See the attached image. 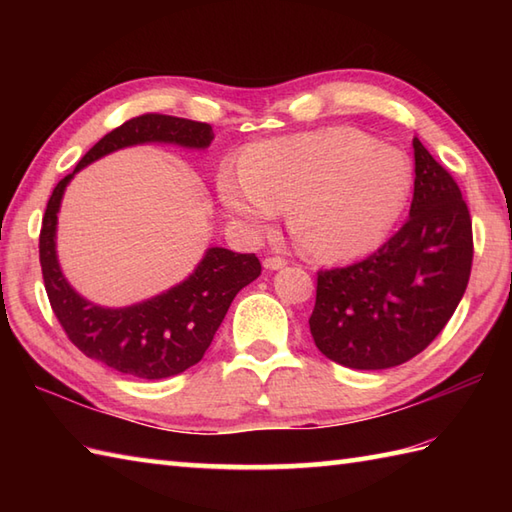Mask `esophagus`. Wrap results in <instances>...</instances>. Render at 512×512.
<instances>
[{
	"label": "esophagus",
	"instance_id": "obj_1",
	"mask_svg": "<svg viewBox=\"0 0 512 512\" xmlns=\"http://www.w3.org/2000/svg\"><path fill=\"white\" fill-rule=\"evenodd\" d=\"M286 266V259H281V257H266L264 259V268L266 270H279V268H284Z\"/></svg>",
	"mask_w": 512,
	"mask_h": 512
}]
</instances>
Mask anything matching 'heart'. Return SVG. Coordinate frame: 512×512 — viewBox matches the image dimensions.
<instances>
[{"mask_svg": "<svg viewBox=\"0 0 512 512\" xmlns=\"http://www.w3.org/2000/svg\"><path fill=\"white\" fill-rule=\"evenodd\" d=\"M411 184L402 151L339 127L253 145L242 169L220 173L217 193L224 209L255 231L292 204L290 228L301 250L350 259L385 242Z\"/></svg>", "mask_w": 512, "mask_h": 512, "instance_id": "obj_1", "label": "heart"}]
</instances>
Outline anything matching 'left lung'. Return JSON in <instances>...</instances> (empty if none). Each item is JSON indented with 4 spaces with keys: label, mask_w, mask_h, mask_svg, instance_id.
I'll list each match as a JSON object with an SVG mask.
<instances>
[{
    "label": "left lung",
    "mask_w": 512,
    "mask_h": 512,
    "mask_svg": "<svg viewBox=\"0 0 512 512\" xmlns=\"http://www.w3.org/2000/svg\"><path fill=\"white\" fill-rule=\"evenodd\" d=\"M409 220L376 253L321 270L310 332L352 369H387L420 354L453 317L471 277V215L460 187L418 138Z\"/></svg>",
    "instance_id": "left-lung-1"
}]
</instances>
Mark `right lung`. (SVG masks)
<instances>
[{"mask_svg":"<svg viewBox=\"0 0 512 512\" xmlns=\"http://www.w3.org/2000/svg\"><path fill=\"white\" fill-rule=\"evenodd\" d=\"M211 140L213 129L206 123L165 114L138 116L105 134L70 176L54 187L39 235L43 284L65 334L92 361L143 380L182 374L202 361L237 292L262 275V264L253 253L242 255L211 246L180 284L132 306L107 308L79 295L61 270L57 255L59 211L65 187L76 173L125 147L156 143L206 149Z\"/></svg>","mask_w":512,"mask_h":512,"instance_id":"add662e5","label":"right lung"}]
</instances>
